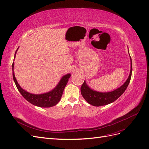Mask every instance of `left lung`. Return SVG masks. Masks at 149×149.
Listing matches in <instances>:
<instances>
[{"label":"left lung","mask_w":149,"mask_h":149,"mask_svg":"<svg viewBox=\"0 0 149 149\" xmlns=\"http://www.w3.org/2000/svg\"><path fill=\"white\" fill-rule=\"evenodd\" d=\"M128 54L130 55L129 51ZM130 58L131 62V68L128 78L120 87L115 89L114 91L108 92H100L94 91L93 89L91 88L88 86L86 81H84L81 87V92L82 96L88 103L94 106H104L114 102V101L121 96L127 89L130 83L131 77H132V61L130 56Z\"/></svg>","instance_id":"1"}]
</instances>
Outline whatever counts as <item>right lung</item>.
Wrapping results in <instances>:
<instances>
[{"label": "right lung", "instance_id": "obj_1", "mask_svg": "<svg viewBox=\"0 0 149 149\" xmlns=\"http://www.w3.org/2000/svg\"><path fill=\"white\" fill-rule=\"evenodd\" d=\"M18 49L19 47L15 52L14 61L16 57V52ZM14 65L15 63L13 62L12 64V70L14 82L16 86L17 90L19 91L20 93L22 95V97L27 101H28L29 103H31V104L36 106L41 107V108H50V107L56 105L59 102V101L61 99L64 88L67 84L69 78L71 76L70 73H68L63 76L57 86L52 90L44 93L33 94L25 91L17 83L14 73Z\"/></svg>", "mask_w": 149, "mask_h": 149}]
</instances>
